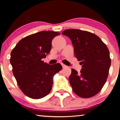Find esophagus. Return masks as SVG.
I'll return each mask as SVG.
<instances>
[{
    "label": "esophagus",
    "instance_id": "esophagus-1",
    "mask_svg": "<svg viewBox=\"0 0 120 120\" xmlns=\"http://www.w3.org/2000/svg\"><path fill=\"white\" fill-rule=\"evenodd\" d=\"M62 68H65L67 67V66H66V65H64V64H62Z\"/></svg>",
    "mask_w": 120,
    "mask_h": 120
}]
</instances>
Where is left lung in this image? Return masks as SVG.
Segmentation results:
<instances>
[{
    "mask_svg": "<svg viewBox=\"0 0 120 120\" xmlns=\"http://www.w3.org/2000/svg\"><path fill=\"white\" fill-rule=\"evenodd\" d=\"M62 34L70 38L75 56L82 65L80 72L74 69L69 77L74 92L82 98H89L100 92L106 82L111 60L104 42L96 35L78 29H68Z\"/></svg>",
    "mask_w": 120,
    "mask_h": 120,
    "instance_id": "8db88e82",
    "label": "left lung"
}]
</instances>
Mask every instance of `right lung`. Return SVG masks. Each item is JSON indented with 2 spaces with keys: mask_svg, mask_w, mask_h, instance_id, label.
I'll return each instance as SVG.
<instances>
[{
  "mask_svg": "<svg viewBox=\"0 0 120 120\" xmlns=\"http://www.w3.org/2000/svg\"><path fill=\"white\" fill-rule=\"evenodd\" d=\"M60 33L41 31L22 38L11 51L10 62L19 88L33 99H40L49 94L53 77L62 69L60 64H49L46 58L52 47V41Z\"/></svg>",
  "mask_w": 120,
  "mask_h": 120,
  "instance_id": "right-lung-1",
  "label": "right lung"
}]
</instances>
